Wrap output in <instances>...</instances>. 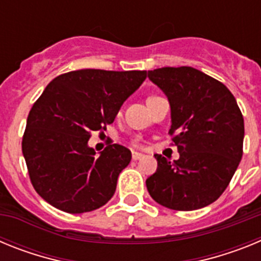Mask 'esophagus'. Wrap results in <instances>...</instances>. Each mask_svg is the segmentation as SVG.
<instances>
[{
	"label": "esophagus",
	"instance_id": "obj_1",
	"mask_svg": "<svg viewBox=\"0 0 261 261\" xmlns=\"http://www.w3.org/2000/svg\"><path fill=\"white\" fill-rule=\"evenodd\" d=\"M142 154L141 153H136V151H133L132 153V159L133 161H138V159H141L142 158Z\"/></svg>",
	"mask_w": 261,
	"mask_h": 261
}]
</instances>
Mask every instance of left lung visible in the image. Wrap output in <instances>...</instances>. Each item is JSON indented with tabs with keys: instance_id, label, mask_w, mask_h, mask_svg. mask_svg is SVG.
<instances>
[{
	"instance_id": "left-lung-1",
	"label": "left lung",
	"mask_w": 261,
	"mask_h": 261,
	"mask_svg": "<svg viewBox=\"0 0 261 261\" xmlns=\"http://www.w3.org/2000/svg\"><path fill=\"white\" fill-rule=\"evenodd\" d=\"M150 81L171 106L172 145L180 158L154 154L158 167L146 179L158 204L195 211L216 201L227 188L243 155L244 121L230 90L191 66L149 70Z\"/></svg>"
}]
</instances>
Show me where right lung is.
<instances>
[{
    "instance_id": "add662e5",
    "label": "right lung",
    "mask_w": 261,
    "mask_h": 261,
    "mask_svg": "<svg viewBox=\"0 0 261 261\" xmlns=\"http://www.w3.org/2000/svg\"><path fill=\"white\" fill-rule=\"evenodd\" d=\"M145 70L82 69L59 75L34 103L22 140L30 180L52 206L77 214L100 208L116 191L132 154L107 144L89 147L91 132L106 130L146 78Z\"/></svg>"
}]
</instances>
